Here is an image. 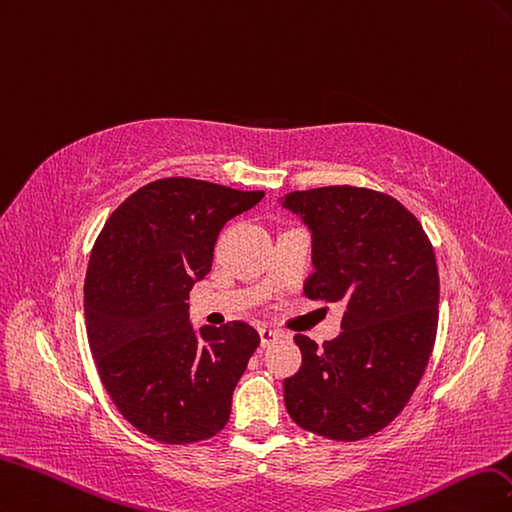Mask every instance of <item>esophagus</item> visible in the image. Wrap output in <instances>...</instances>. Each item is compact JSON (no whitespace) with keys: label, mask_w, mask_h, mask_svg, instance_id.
Masks as SVG:
<instances>
[{"label":"esophagus","mask_w":512,"mask_h":512,"mask_svg":"<svg viewBox=\"0 0 512 512\" xmlns=\"http://www.w3.org/2000/svg\"><path fill=\"white\" fill-rule=\"evenodd\" d=\"M259 338H261V346H263V349H266V346L274 344V342L280 338V334L276 332V329L261 327V329H259Z\"/></svg>","instance_id":"obj_1"}]
</instances>
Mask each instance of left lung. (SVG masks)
Wrapping results in <instances>:
<instances>
[{
  "label": "left lung",
  "instance_id": "1",
  "mask_svg": "<svg viewBox=\"0 0 512 512\" xmlns=\"http://www.w3.org/2000/svg\"><path fill=\"white\" fill-rule=\"evenodd\" d=\"M312 236L310 300L344 302L342 332L298 334L302 366L285 378L289 417L329 440L381 432L408 404L438 329V268L415 214L391 195L336 185L278 200Z\"/></svg>",
  "mask_w": 512,
  "mask_h": 512
}]
</instances>
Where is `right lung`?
Segmentation results:
<instances>
[{"label":"right lung","mask_w":512,"mask_h":512,"mask_svg":"<svg viewBox=\"0 0 512 512\" xmlns=\"http://www.w3.org/2000/svg\"><path fill=\"white\" fill-rule=\"evenodd\" d=\"M261 197L161 178L131 193L95 240L85 278L89 346L112 402L148 438L189 444L229 419L259 334L244 321L195 332L187 300L210 272L223 225Z\"/></svg>","instance_id":"obj_1"}]
</instances>
